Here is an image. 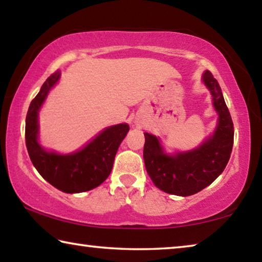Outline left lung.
<instances>
[{
  "mask_svg": "<svg viewBox=\"0 0 262 262\" xmlns=\"http://www.w3.org/2000/svg\"><path fill=\"white\" fill-rule=\"evenodd\" d=\"M202 79L211 92L220 117L212 137L196 149L168 156L156 136L144 133L145 168L155 186L168 194L188 196L206 188L224 171L232 151L233 122L220 84L209 70Z\"/></svg>",
  "mask_w": 262,
  "mask_h": 262,
  "instance_id": "8db88e82",
  "label": "left lung"
}]
</instances>
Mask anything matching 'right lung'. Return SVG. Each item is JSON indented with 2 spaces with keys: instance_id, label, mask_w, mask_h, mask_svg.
Here are the masks:
<instances>
[{
  "instance_id": "obj_1",
  "label": "right lung",
  "mask_w": 262,
  "mask_h": 262,
  "mask_svg": "<svg viewBox=\"0 0 262 262\" xmlns=\"http://www.w3.org/2000/svg\"><path fill=\"white\" fill-rule=\"evenodd\" d=\"M60 72L46 79L29 106L25 123V143L31 162L43 179L64 193H81L98 187L107 179L115 154L129 126L120 123L106 128L85 148L72 155L43 150L38 143V112L48 91L59 81Z\"/></svg>"
}]
</instances>
